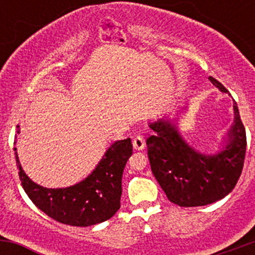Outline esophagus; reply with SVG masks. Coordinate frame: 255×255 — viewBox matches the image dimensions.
<instances>
[{
    "label": "esophagus",
    "mask_w": 255,
    "mask_h": 255,
    "mask_svg": "<svg viewBox=\"0 0 255 255\" xmlns=\"http://www.w3.org/2000/svg\"><path fill=\"white\" fill-rule=\"evenodd\" d=\"M133 148H134L135 150H143V149L145 148V142H144L142 135H135V137L133 138Z\"/></svg>",
    "instance_id": "1"
}]
</instances>
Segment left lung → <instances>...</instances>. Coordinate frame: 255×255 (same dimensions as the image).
<instances>
[{"label": "left lung", "mask_w": 255, "mask_h": 255, "mask_svg": "<svg viewBox=\"0 0 255 255\" xmlns=\"http://www.w3.org/2000/svg\"><path fill=\"white\" fill-rule=\"evenodd\" d=\"M208 80L227 92L215 78ZM233 110L235 122L227 133L226 145L212 155L200 153L185 142L176 127L177 118L149 123L154 132L146 139L150 168L169 201L181 207L205 206L235 189L243 169L247 137L236 102Z\"/></svg>", "instance_id": "obj_1"}]
</instances>
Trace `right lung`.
Wrapping results in <instances>:
<instances>
[{
	"label": "right lung",
	"mask_w": 255,
	"mask_h": 255,
	"mask_svg": "<svg viewBox=\"0 0 255 255\" xmlns=\"http://www.w3.org/2000/svg\"><path fill=\"white\" fill-rule=\"evenodd\" d=\"M132 150L129 138L117 140L86 179L63 189H48L35 184L20 166L17 148L14 155L23 189L35 206L64 225L87 227L110 220L120 210L123 169Z\"/></svg>",
	"instance_id": "right-lung-1"
}]
</instances>
